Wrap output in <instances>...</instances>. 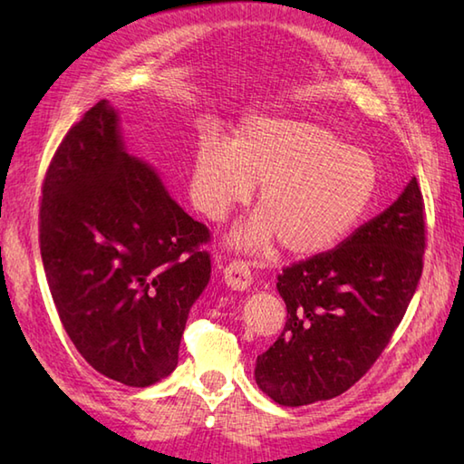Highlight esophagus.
<instances>
[{"instance_id":"esophagus-1","label":"esophagus","mask_w":464,"mask_h":464,"mask_svg":"<svg viewBox=\"0 0 464 464\" xmlns=\"http://www.w3.org/2000/svg\"><path fill=\"white\" fill-rule=\"evenodd\" d=\"M223 281L233 291H245L251 285V269L243 261H233L223 269Z\"/></svg>"}]
</instances>
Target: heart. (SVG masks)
Segmentation results:
<instances>
[{"instance_id":"heart-1","label":"heart","mask_w":464,"mask_h":464,"mask_svg":"<svg viewBox=\"0 0 464 464\" xmlns=\"http://www.w3.org/2000/svg\"><path fill=\"white\" fill-rule=\"evenodd\" d=\"M257 189V213L231 235L233 245L267 251L281 241L311 257L337 247L367 215L379 165L319 123L251 115L233 141L199 131L193 145L189 197L207 219L223 221Z\"/></svg>"}]
</instances>
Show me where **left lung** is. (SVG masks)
Segmentation results:
<instances>
[{"label":"left lung","mask_w":464,"mask_h":464,"mask_svg":"<svg viewBox=\"0 0 464 464\" xmlns=\"http://www.w3.org/2000/svg\"><path fill=\"white\" fill-rule=\"evenodd\" d=\"M425 205L417 177L337 249L283 269L287 323L255 381L283 407L343 395L387 347L422 273Z\"/></svg>","instance_id":"left-lung-1"}]
</instances>
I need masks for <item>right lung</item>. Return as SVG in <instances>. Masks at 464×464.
Masks as SVG:
<instances>
[{
  "label": "right lung",
  "instance_id": "add662e5",
  "mask_svg": "<svg viewBox=\"0 0 464 464\" xmlns=\"http://www.w3.org/2000/svg\"><path fill=\"white\" fill-rule=\"evenodd\" d=\"M42 195V261L75 349L127 387L161 381L177 367L187 317L211 277L199 249L209 229L127 151L105 100L63 137Z\"/></svg>",
  "mask_w": 464,
  "mask_h": 464
}]
</instances>
